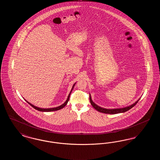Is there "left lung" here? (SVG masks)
Wrapping results in <instances>:
<instances>
[{
	"mask_svg": "<svg viewBox=\"0 0 160 160\" xmlns=\"http://www.w3.org/2000/svg\"><path fill=\"white\" fill-rule=\"evenodd\" d=\"M89 99H90V102L91 104L92 107L96 109L97 111H98L99 112L101 113H106V114H117V113H123L125 112L128 110H129V109H131V108H132L133 107L135 106L137 104L138 101H139V99L134 104H133L132 105L130 106L127 107L125 108H114V109H106V108H104L102 107L97 106V104H95L91 99V95H89Z\"/></svg>",
	"mask_w": 160,
	"mask_h": 160,
	"instance_id": "1",
	"label": "left lung"
}]
</instances>
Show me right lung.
<instances>
[{
    "mask_svg": "<svg viewBox=\"0 0 160 160\" xmlns=\"http://www.w3.org/2000/svg\"><path fill=\"white\" fill-rule=\"evenodd\" d=\"M74 85H75V84L73 85V86H72V90H71V91L70 92V93H69V94L68 97V98L67 99V101L63 104H62L61 106L59 107H54V108H39V107H37L34 106L33 105H32V104H31V103H29V102H28L26 100V102L28 103V104H29L30 105H31V106H32V107H33L35 109H36V110H37L38 111H40V112H53V111H56V110H60L61 108H63L67 104V103H68V102L69 99V97H70V94H71V92L72 91V89H73V88H74Z\"/></svg>",
    "mask_w": 160,
    "mask_h": 160,
    "instance_id": "1",
    "label": "right lung"
}]
</instances>
